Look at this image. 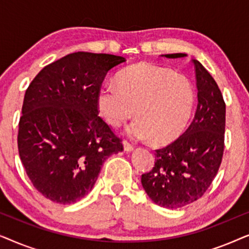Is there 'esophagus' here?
Wrapping results in <instances>:
<instances>
[{
	"mask_svg": "<svg viewBox=\"0 0 249 249\" xmlns=\"http://www.w3.org/2000/svg\"><path fill=\"white\" fill-rule=\"evenodd\" d=\"M122 145H124V152H131L132 149H134V147H132V145H130L128 142H125V141L122 142Z\"/></svg>",
	"mask_w": 249,
	"mask_h": 249,
	"instance_id": "obj_1",
	"label": "esophagus"
}]
</instances>
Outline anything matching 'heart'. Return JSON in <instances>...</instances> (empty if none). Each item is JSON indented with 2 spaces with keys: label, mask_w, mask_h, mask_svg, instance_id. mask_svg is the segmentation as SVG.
I'll use <instances>...</instances> for the list:
<instances>
[{
  "label": "heart",
  "mask_w": 249,
  "mask_h": 249,
  "mask_svg": "<svg viewBox=\"0 0 249 249\" xmlns=\"http://www.w3.org/2000/svg\"><path fill=\"white\" fill-rule=\"evenodd\" d=\"M118 83L103 85L96 97L97 110L108 124L118 127L135 113L137 119L127 129L131 138L164 145L181 135L195 105L188 79L142 63L122 71Z\"/></svg>",
  "instance_id": "heart-1"
}]
</instances>
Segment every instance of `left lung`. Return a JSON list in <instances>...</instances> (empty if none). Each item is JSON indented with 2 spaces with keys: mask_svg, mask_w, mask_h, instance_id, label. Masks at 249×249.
I'll return each instance as SVG.
<instances>
[{
  "mask_svg": "<svg viewBox=\"0 0 249 249\" xmlns=\"http://www.w3.org/2000/svg\"><path fill=\"white\" fill-rule=\"evenodd\" d=\"M186 57L185 53L162 55ZM197 110L185 134L164 148L156 149L155 165L142 176V188L152 202L165 209L194 203L206 192L219 171L224 148L226 104L215 80L197 60Z\"/></svg>",
  "mask_w": 249,
  "mask_h": 249,
  "instance_id": "obj_1",
  "label": "left lung"
}]
</instances>
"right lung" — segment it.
<instances>
[{
	"mask_svg": "<svg viewBox=\"0 0 249 249\" xmlns=\"http://www.w3.org/2000/svg\"><path fill=\"white\" fill-rule=\"evenodd\" d=\"M112 54L76 52L49 64L26 90L18 148L33 185L44 197L73 204L93 189L102 165L124 146L98 117L97 93Z\"/></svg>",
	"mask_w": 249,
	"mask_h": 249,
	"instance_id": "1",
	"label": "right lung"
}]
</instances>
